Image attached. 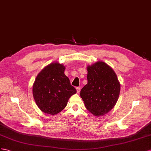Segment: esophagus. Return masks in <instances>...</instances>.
I'll list each match as a JSON object with an SVG mask.
<instances>
[{
	"mask_svg": "<svg viewBox=\"0 0 151 151\" xmlns=\"http://www.w3.org/2000/svg\"><path fill=\"white\" fill-rule=\"evenodd\" d=\"M76 92H77V93H80V87H77L76 88Z\"/></svg>",
	"mask_w": 151,
	"mask_h": 151,
	"instance_id": "1",
	"label": "esophagus"
}]
</instances>
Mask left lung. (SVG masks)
<instances>
[{
  "label": "left lung",
  "mask_w": 151,
  "mask_h": 151,
  "mask_svg": "<svg viewBox=\"0 0 151 151\" xmlns=\"http://www.w3.org/2000/svg\"><path fill=\"white\" fill-rule=\"evenodd\" d=\"M87 84L80 91L86 109L96 116L109 112L117 103L121 86L114 71L103 62L87 67Z\"/></svg>",
  "instance_id": "left-lung-1"
}]
</instances>
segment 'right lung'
<instances>
[{"instance_id": "obj_1", "label": "right lung", "mask_w": 151, "mask_h": 151, "mask_svg": "<svg viewBox=\"0 0 151 151\" xmlns=\"http://www.w3.org/2000/svg\"><path fill=\"white\" fill-rule=\"evenodd\" d=\"M64 69L63 64L52 63L36 77L33 85V96L39 109L44 113H59L66 106L69 98L76 92L65 75Z\"/></svg>"}]
</instances>
